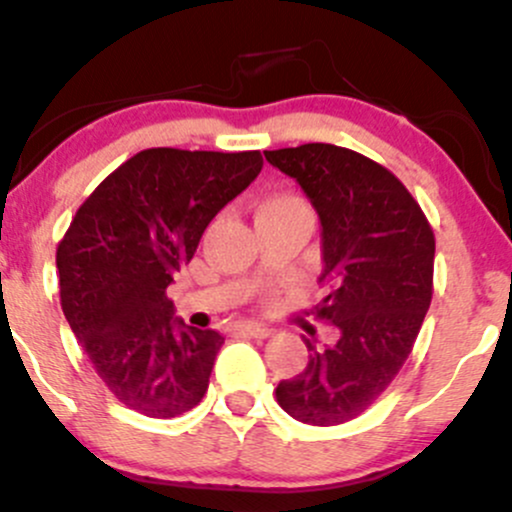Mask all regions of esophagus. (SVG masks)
<instances>
[{
	"label": "esophagus",
	"instance_id": "obj_1",
	"mask_svg": "<svg viewBox=\"0 0 512 512\" xmlns=\"http://www.w3.org/2000/svg\"><path fill=\"white\" fill-rule=\"evenodd\" d=\"M235 328H238L240 333H247V336H255V338H267L272 333L270 326L257 324V321H240Z\"/></svg>",
	"mask_w": 512,
	"mask_h": 512
}]
</instances>
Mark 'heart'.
<instances>
[{
	"label": "heart",
	"instance_id": "obj_1",
	"mask_svg": "<svg viewBox=\"0 0 512 512\" xmlns=\"http://www.w3.org/2000/svg\"><path fill=\"white\" fill-rule=\"evenodd\" d=\"M287 206H301L297 196H274L260 206V211H272V208H287Z\"/></svg>",
	"mask_w": 512,
	"mask_h": 512
}]
</instances>
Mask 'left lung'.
Returning <instances> with one entry per match:
<instances>
[{
	"instance_id": "8db88e82",
	"label": "left lung",
	"mask_w": 512,
	"mask_h": 512,
	"mask_svg": "<svg viewBox=\"0 0 512 512\" xmlns=\"http://www.w3.org/2000/svg\"><path fill=\"white\" fill-rule=\"evenodd\" d=\"M292 176L321 223L319 316L331 346L306 338L309 363L277 385V402L304 424L331 427L363 414L410 355L432 301L434 233L405 186L363 154L336 144L265 152Z\"/></svg>"
}]
</instances>
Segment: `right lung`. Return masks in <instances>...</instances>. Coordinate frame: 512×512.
I'll use <instances>...</instances> for the list:
<instances>
[{"label": "right lung", "instance_id": "right-lung-1", "mask_svg": "<svg viewBox=\"0 0 512 512\" xmlns=\"http://www.w3.org/2000/svg\"><path fill=\"white\" fill-rule=\"evenodd\" d=\"M260 171V152L144 149L75 213L56 252L63 314L129 410L171 419L206 395L225 338L186 326L166 287Z\"/></svg>", "mask_w": 512, "mask_h": 512}]
</instances>
